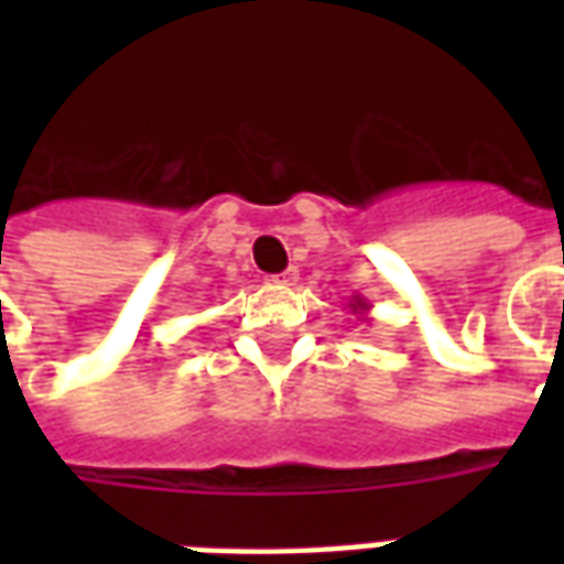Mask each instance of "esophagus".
Here are the masks:
<instances>
[{
	"label": "esophagus",
	"instance_id": "esophagus-1",
	"mask_svg": "<svg viewBox=\"0 0 564 564\" xmlns=\"http://www.w3.org/2000/svg\"><path fill=\"white\" fill-rule=\"evenodd\" d=\"M269 281L274 283V286H293V283L299 281V271L286 269V271H281V274H274V278H269Z\"/></svg>",
	"mask_w": 564,
	"mask_h": 564
}]
</instances>
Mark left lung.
<instances>
[{
  "label": "left lung",
  "mask_w": 564,
  "mask_h": 564,
  "mask_svg": "<svg viewBox=\"0 0 564 564\" xmlns=\"http://www.w3.org/2000/svg\"><path fill=\"white\" fill-rule=\"evenodd\" d=\"M350 311H354L356 317L362 319V323H368V311H371V305H368L362 295H354V299H350Z\"/></svg>",
  "instance_id": "1"
}]
</instances>
